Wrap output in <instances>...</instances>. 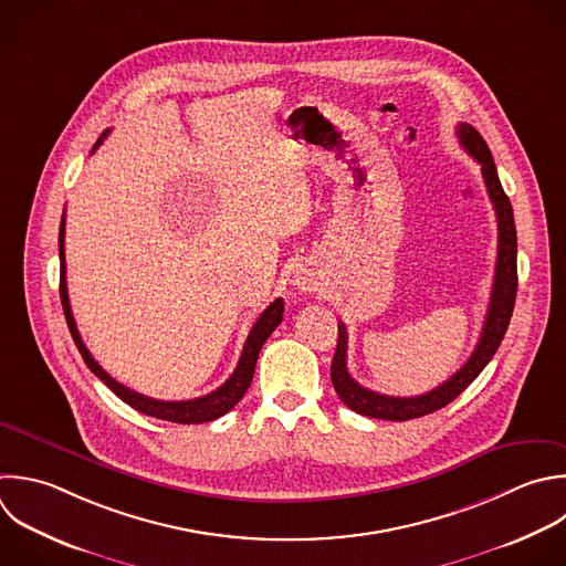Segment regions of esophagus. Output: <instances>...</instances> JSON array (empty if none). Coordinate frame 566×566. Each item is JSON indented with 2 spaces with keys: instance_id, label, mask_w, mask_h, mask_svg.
Here are the masks:
<instances>
[{
  "instance_id": "esophagus-1",
  "label": "esophagus",
  "mask_w": 566,
  "mask_h": 566,
  "mask_svg": "<svg viewBox=\"0 0 566 566\" xmlns=\"http://www.w3.org/2000/svg\"><path fill=\"white\" fill-rule=\"evenodd\" d=\"M294 285L301 290V292H316L321 281H318V274L314 272V268L310 265H298L296 268V274H294Z\"/></svg>"
}]
</instances>
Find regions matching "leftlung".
<instances>
[{"mask_svg": "<svg viewBox=\"0 0 566 566\" xmlns=\"http://www.w3.org/2000/svg\"><path fill=\"white\" fill-rule=\"evenodd\" d=\"M458 139L462 148L480 164L482 179L489 192V199L495 210L497 219V261H495V276H493V290L491 301L486 310V318L482 325L480 340L469 356V360L440 387L411 398H398V396H385L371 389H365L358 385L349 371H347V329L343 323H338V343L332 360V385L338 394V398L354 409L356 413L380 418V420H411L427 416L431 411H438L440 407L449 405L455 396H460L486 367V363L497 352L504 332L509 327L513 305H515V292H517V237H515V223H513V210L511 201L504 195L497 170L491 157L489 146L480 137V133L469 124H458Z\"/></svg>", "mask_w": 566, "mask_h": 566, "instance_id": "8db88e82", "label": "left lung"}]
</instances>
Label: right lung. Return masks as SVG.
Instances as JSON below:
<instances>
[{
  "instance_id": "add662e5",
  "label": "right lung",
  "mask_w": 566,
  "mask_h": 566,
  "mask_svg": "<svg viewBox=\"0 0 566 566\" xmlns=\"http://www.w3.org/2000/svg\"><path fill=\"white\" fill-rule=\"evenodd\" d=\"M108 130L97 139L93 153L102 146V142L106 139ZM91 153V155H93ZM64 232H66V217H62V226H60V263H62V270H60V296H62V305H64V314H66V323H69V329L73 334V340L84 358V363L88 365V369L99 378L104 380L124 402H128L133 409L146 413V416H153V418H159V420H170V422H179V424H197V422H210V420H217L221 418L223 413H228L241 398L243 394L248 391L250 382H252V376H254V367H256V358H259V352L263 347V343L268 340V336L279 327V323L283 321V312H285V303L283 298H276L274 303H270V307L259 316V321L254 323L248 340H245V347H243V354L239 358V365L237 369L232 371V376L214 391L206 394V396H199V398H192V400H157V398H150V396H144V394H137L135 389H128L126 385L117 382L95 358L93 354L88 352V347L84 345L82 336H80V329H77V323L73 318V310H71V301H69V287H66V252H64Z\"/></svg>"
}]
</instances>
